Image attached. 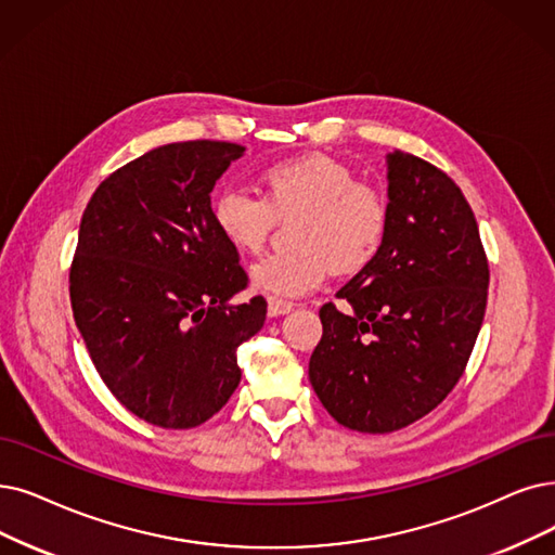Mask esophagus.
Instances as JSON below:
<instances>
[{
	"instance_id": "esophagus-1",
	"label": "esophagus",
	"mask_w": 555,
	"mask_h": 555,
	"mask_svg": "<svg viewBox=\"0 0 555 555\" xmlns=\"http://www.w3.org/2000/svg\"><path fill=\"white\" fill-rule=\"evenodd\" d=\"M292 309H294V302L269 296V317H282L286 312H292Z\"/></svg>"
}]
</instances>
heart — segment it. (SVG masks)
Masks as SVG:
<instances>
[{
  "label": "heart",
  "mask_w": 555,
  "mask_h": 555,
  "mask_svg": "<svg viewBox=\"0 0 555 555\" xmlns=\"http://www.w3.org/2000/svg\"><path fill=\"white\" fill-rule=\"evenodd\" d=\"M263 197L223 189L211 203V220L230 246L257 255L278 218L300 214L292 253H273L250 271L257 289L296 298L319 289L330 271L354 273L378 255L387 228L385 195L339 159L302 154L261 172Z\"/></svg>",
  "instance_id": "obj_1"
}]
</instances>
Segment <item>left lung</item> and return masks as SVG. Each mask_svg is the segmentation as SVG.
Masks as SVG:
<instances>
[{
    "mask_svg": "<svg viewBox=\"0 0 555 555\" xmlns=\"http://www.w3.org/2000/svg\"><path fill=\"white\" fill-rule=\"evenodd\" d=\"M389 228L364 269L321 307L309 358L323 408L341 426L393 433L435 410L462 378L487 305L490 266L476 216L447 172L387 154Z\"/></svg>",
    "mask_w": 555,
    "mask_h": 555,
    "instance_id": "8db88e82",
    "label": "left lung"
}]
</instances>
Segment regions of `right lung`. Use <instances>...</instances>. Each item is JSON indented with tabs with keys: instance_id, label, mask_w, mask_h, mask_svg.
Wrapping results in <instances>:
<instances>
[{
	"instance_id": "right-lung-1",
	"label": "right lung",
	"mask_w": 555,
	"mask_h": 555,
	"mask_svg": "<svg viewBox=\"0 0 555 555\" xmlns=\"http://www.w3.org/2000/svg\"><path fill=\"white\" fill-rule=\"evenodd\" d=\"M246 147L168 143L125 164L86 205L70 266L75 323L100 378L152 426L205 424L241 383L236 350L266 300L211 220V191Z\"/></svg>"
}]
</instances>
